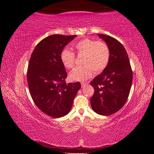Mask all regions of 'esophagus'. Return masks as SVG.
<instances>
[{
  "mask_svg": "<svg viewBox=\"0 0 154 154\" xmlns=\"http://www.w3.org/2000/svg\"><path fill=\"white\" fill-rule=\"evenodd\" d=\"M88 85V83H81V87H85L86 85Z\"/></svg>",
  "mask_w": 154,
  "mask_h": 154,
  "instance_id": "obj_1",
  "label": "esophagus"
}]
</instances>
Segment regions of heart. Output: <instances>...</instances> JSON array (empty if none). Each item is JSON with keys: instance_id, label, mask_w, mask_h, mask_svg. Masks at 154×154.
Returning a JSON list of instances; mask_svg holds the SVG:
<instances>
[{"instance_id": "obj_1", "label": "heart", "mask_w": 154, "mask_h": 154, "mask_svg": "<svg viewBox=\"0 0 154 154\" xmlns=\"http://www.w3.org/2000/svg\"><path fill=\"white\" fill-rule=\"evenodd\" d=\"M78 55H84L81 67H75L69 75V79L74 81H85L92 77L93 71L96 74L103 71L110 60V50L104 42L85 38L74 45ZM61 63L65 68L73 67L75 56L73 52L67 48L60 54Z\"/></svg>"}]
</instances>
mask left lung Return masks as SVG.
Segmentation results:
<instances>
[{
  "label": "left lung",
  "instance_id": "1",
  "mask_svg": "<svg viewBox=\"0 0 154 154\" xmlns=\"http://www.w3.org/2000/svg\"><path fill=\"white\" fill-rule=\"evenodd\" d=\"M98 35L109 46L110 60L105 69L91 82L94 89L91 104L96 113L109 116L126 103L132 86V71L123 45L109 35Z\"/></svg>",
  "mask_w": 154,
  "mask_h": 154
}]
</instances>
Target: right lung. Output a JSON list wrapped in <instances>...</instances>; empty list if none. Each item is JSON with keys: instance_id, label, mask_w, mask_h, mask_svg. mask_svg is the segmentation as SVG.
I'll use <instances>...</instances> for the list:
<instances>
[{"instance_id": "right-lung-1", "label": "right lung", "mask_w": 154, "mask_h": 154, "mask_svg": "<svg viewBox=\"0 0 154 154\" xmlns=\"http://www.w3.org/2000/svg\"><path fill=\"white\" fill-rule=\"evenodd\" d=\"M76 36L54 34L45 38L29 61L27 81L31 97L37 107L51 117L67 115L81 88L79 82L65 83L67 75L60 59L64 47Z\"/></svg>"}]
</instances>
